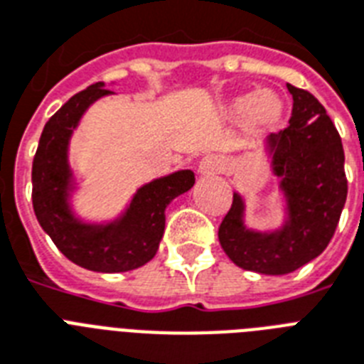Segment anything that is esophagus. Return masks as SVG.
Wrapping results in <instances>:
<instances>
[{
	"label": "esophagus",
	"mask_w": 364,
	"mask_h": 364,
	"mask_svg": "<svg viewBox=\"0 0 364 364\" xmlns=\"http://www.w3.org/2000/svg\"><path fill=\"white\" fill-rule=\"evenodd\" d=\"M225 170V160L217 154H208L200 160L198 173L200 176H213V173H221Z\"/></svg>",
	"instance_id": "obj_1"
}]
</instances>
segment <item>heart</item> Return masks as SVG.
Returning a JSON list of instances; mask_svg holds the SVG:
<instances>
[{"label": "heart", "instance_id": "1", "mask_svg": "<svg viewBox=\"0 0 364 364\" xmlns=\"http://www.w3.org/2000/svg\"><path fill=\"white\" fill-rule=\"evenodd\" d=\"M225 113L232 121H245L249 128L264 132L279 124L285 113V104L272 90H251L234 96L225 105Z\"/></svg>", "mask_w": 364, "mask_h": 364}]
</instances>
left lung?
<instances>
[{
  "mask_svg": "<svg viewBox=\"0 0 364 364\" xmlns=\"http://www.w3.org/2000/svg\"><path fill=\"white\" fill-rule=\"evenodd\" d=\"M293 113L285 130L270 134L264 151L285 198V221L276 230L245 227V202L234 193L219 227L228 259L243 270L283 276L325 251L348 196L344 147L331 117L316 96L287 85Z\"/></svg>",
  "mask_w": 364,
  "mask_h": 364,
  "instance_id": "1",
  "label": "left lung"
}]
</instances>
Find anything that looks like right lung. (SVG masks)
Masks as SVG:
<instances>
[{"label":"right lung","mask_w":364,"mask_h":364,"mask_svg":"<svg viewBox=\"0 0 364 364\" xmlns=\"http://www.w3.org/2000/svg\"><path fill=\"white\" fill-rule=\"evenodd\" d=\"M109 94L104 82H96L68 100L43 128L31 166V200L43 230L71 262L107 274L136 270L153 259L164 234L166 208L194 185L193 171L179 170L137 188L128 208L113 221L87 223L73 213L70 139L85 111Z\"/></svg>","instance_id":"obj_1"}]
</instances>
